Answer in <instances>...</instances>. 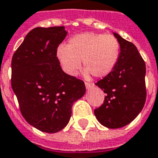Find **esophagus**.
I'll list each match as a JSON object with an SVG mask.
<instances>
[{
  "instance_id": "obj_1",
  "label": "esophagus",
  "mask_w": 158,
  "mask_h": 158,
  "mask_svg": "<svg viewBox=\"0 0 158 158\" xmlns=\"http://www.w3.org/2000/svg\"><path fill=\"white\" fill-rule=\"evenodd\" d=\"M85 87H86V89H87V90H89V89H90V88H91V87H92V86H93V84H92V83L87 82V81H85Z\"/></svg>"
}]
</instances>
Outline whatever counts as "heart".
Returning <instances> with one entry per match:
<instances>
[{"label": "heart", "mask_w": 158, "mask_h": 158, "mask_svg": "<svg viewBox=\"0 0 158 158\" xmlns=\"http://www.w3.org/2000/svg\"><path fill=\"white\" fill-rule=\"evenodd\" d=\"M119 53V43L114 36L87 32L71 38L68 46L60 45L57 57L68 76L77 75L83 61L88 73L101 78L113 72Z\"/></svg>", "instance_id": "b5f03b06"}]
</instances>
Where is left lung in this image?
Returning <instances> with one entry per match:
<instances>
[{"mask_svg": "<svg viewBox=\"0 0 158 158\" xmlns=\"http://www.w3.org/2000/svg\"><path fill=\"white\" fill-rule=\"evenodd\" d=\"M120 45L117 65L110 75L96 83L106 96L95 110L98 121L109 129L129 124L143 110L146 101V65L136 46L116 33Z\"/></svg>", "mask_w": 158, "mask_h": 158, "instance_id": "1", "label": "left lung"}]
</instances>
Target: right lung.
<instances>
[{
	"label": "right lung",
	"mask_w": 158,
	"mask_h": 158,
	"mask_svg": "<svg viewBox=\"0 0 158 158\" xmlns=\"http://www.w3.org/2000/svg\"><path fill=\"white\" fill-rule=\"evenodd\" d=\"M67 34L63 26L35 28L12 57L11 86L22 115L48 134L68 124L73 105L85 92L84 81L66 74L57 57Z\"/></svg>",
	"instance_id": "right-lung-1"
}]
</instances>
